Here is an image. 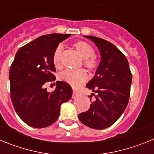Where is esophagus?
<instances>
[{
    "mask_svg": "<svg viewBox=\"0 0 154 154\" xmlns=\"http://www.w3.org/2000/svg\"><path fill=\"white\" fill-rule=\"evenodd\" d=\"M72 90H73V93H72V98H73V99H75V98L76 96H78V92H77V91H76V89H75V88H73V89H72Z\"/></svg>",
    "mask_w": 154,
    "mask_h": 154,
    "instance_id": "obj_1",
    "label": "esophagus"
}]
</instances>
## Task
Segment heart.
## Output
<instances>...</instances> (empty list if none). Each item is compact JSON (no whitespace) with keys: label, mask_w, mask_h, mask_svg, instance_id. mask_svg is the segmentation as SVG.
I'll list each match as a JSON object with an SVG mask.
<instances>
[{"label":"heart","mask_w":154,"mask_h":154,"mask_svg":"<svg viewBox=\"0 0 154 154\" xmlns=\"http://www.w3.org/2000/svg\"><path fill=\"white\" fill-rule=\"evenodd\" d=\"M76 51L83 58V65L91 72H95L99 67V63L95 57V50L87 42L79 41L74 43ZM63 51L62 45H58L53 52L52 62L55 67L58 69H62V53ZM59 80L69 84L73 87H78L83 83L87 79V73L83 69L72 70L66 69L58 76Z\"/></svg>","instance_id":"b5f03b06"}]
</instances>
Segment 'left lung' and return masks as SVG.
<instances>
[{
  "mask_svg": "<svg viewBox=\"0 0 154 154\" xmlns=\"http://www.w3.org/2000/svg\"><path fill=\"white\" fill-rule=\"evenodd\" d=\"M99 48L101 61L93 79L86 84L93 93L90 108L79 114L85 126L103 130L118 120L128 105L132 73L127 58L114 45L94 36H85Z\"/></svg>",
  "mask_w": 154,
  "mask_h": 154,
  "instance_id": "obj_1",
  "label": "left lung"
}]
</instances>
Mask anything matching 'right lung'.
<instances>
[{
    "label": "right lung",
    "instance_id": "right-lung-1",
    "mask_svg": "<svg viewBox=\"0 0 154 154\" xmlns=\"http://www.w3.org/2000/svg\"><path fill=\"white\" fill-rule=\"evenodd\" d=\"M71 34L42 35L18 49L10 68L11 99L16 112L24 123L34 128L53 124L60 115V107L72 96L66 82H56L48 92L43 85L56 79L52 55L59 43Z\"/></svg>",
    "mask_w": 154,
    "mask_h": 154
}]
</instances>
